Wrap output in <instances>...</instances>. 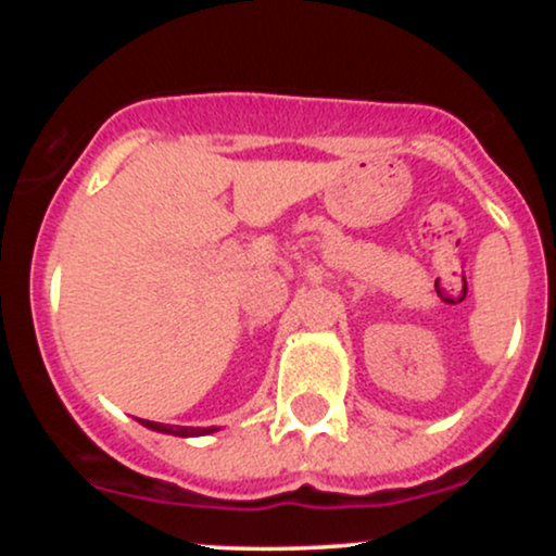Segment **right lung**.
Segmentation results:
<instances>
[{"mask_svg": "<svg viewBox=\"0 0 556 556\" xmlns=\"http://www.w3.org/2000/svg\"><path fill=\"white\" fill-rule=\"evenodd\" d=\"M146 429L159 431V433H172V437H206V433L219 431L216 426H208V429H193V426H167V424H156V420H143L138 418Z\"/></svg>", "mask_w": 556, "mask_h": 556, "instance_id": "1", "label": "right lung"}]
</instances>
